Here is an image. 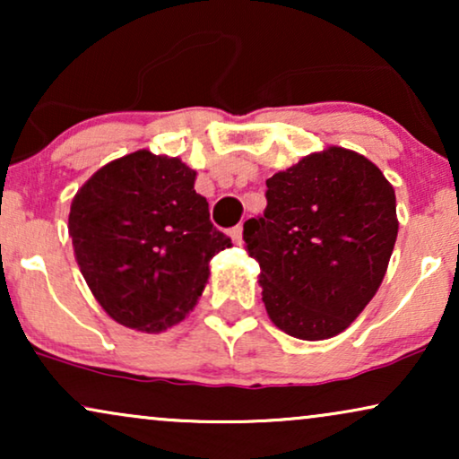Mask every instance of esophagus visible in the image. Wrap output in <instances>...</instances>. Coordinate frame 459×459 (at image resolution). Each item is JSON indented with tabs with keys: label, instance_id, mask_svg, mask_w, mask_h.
I'll return each instance as SVG.
<instances>
[{
	"label": "esophagus",
	"instance_id": "1",
	"mask_svg": "<svg viewBox=\"0 0 459 459\" xmlns=\"http://www.w3.org/2000/svg\"><path fill=\"white\" fill-rule=\"evenodd\" d=\"M230 236L234 244H242V225H236V228L230 230Z\"/></svg>",
	"mask_w": 459,
	"mask_h": 459
}]
</instances>
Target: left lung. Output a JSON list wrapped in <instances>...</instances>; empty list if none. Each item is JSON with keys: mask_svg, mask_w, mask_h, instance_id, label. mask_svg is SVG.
I'll list each match as a JSON object with an SVG mask.
<instances>
[{"mask_svg": "<svg viewBox=\"0 0 459 459\" xmlns=\"http://www.w3.org/2000/svg\"><path fill=\"white\" fill-rule=\"evenodd\" d=\"M267 206L244 223L267 316L300 341L347 330L385 278L397 203L366 156L330 146L267 179Z\"/></svg>", "mask_w": 459, "mask_h": 459, "instance_id": "1", "label": "left lung"}]
</instances>
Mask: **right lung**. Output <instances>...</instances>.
Listing matches in <instances>:
<instances>
[{"label": "right lung", "instance_id": "add662e5", "mask_svg": "<svg viewBox=\"0 0 459 459\" xmlns=\"http://www.w3.org/2000/svg\"><path fill=\"white\" fill-rule=\"evenodd\" d=\"M179 159L137 150L104 165L74 194L68 215L74 259L108 316L152 334L198 303L209 261L231 240L211 223Z\"/></svg>", "mask_w": 459, "mask_h": 459}]
</instances>
